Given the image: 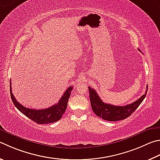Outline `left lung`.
<instances>
[{
	"label": "left lung",
	"instance_id": "1",
	"mask_svg": "<svg viewBox=\"0 0 160 160\" xmlns=\"http://www.w3.org/2000/svg\"><path fill=\"white\" fill-rule=\"evenodd\" d=\"M88 88L90 103L93 111L98 117L107 121H118L129 117L142 103L146 97L148 92V88H146V93L138 100L127 106H117L103 102L94 89L89 87H88Z\"/></svg>",
	"mask_w": 160,
	"mask_h": 160
}]
</instances>
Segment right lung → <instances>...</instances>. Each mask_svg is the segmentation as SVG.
<instances>
[{"mask_svg": "<svg viewBox=\"0 0 160 160\" xmlns=\"http://www.w3.org/2000/svg\"><path fill=\"white\" fill-rule=\"evenodd\" d=\"M10 86V95L12 101L13 103L14 104L16 108L18 109L20 112H22L24 115L27 116L31 120H33L35 122L38 124H49L53 123L59 120L62 118V115L66 109L67 108V104L68 98L70 97L72 89V87H69V88L66 90L64 94L59 101V102L52 106L50 108H45V109H31L26 108L24 106H22L21 103H19L18 101L14 98V95L12 93Z\"/></svg>", "mask_w": 160, "mask_h": 160, "instance_id": "obj_1", "label": "right lung"}]
</instances>
